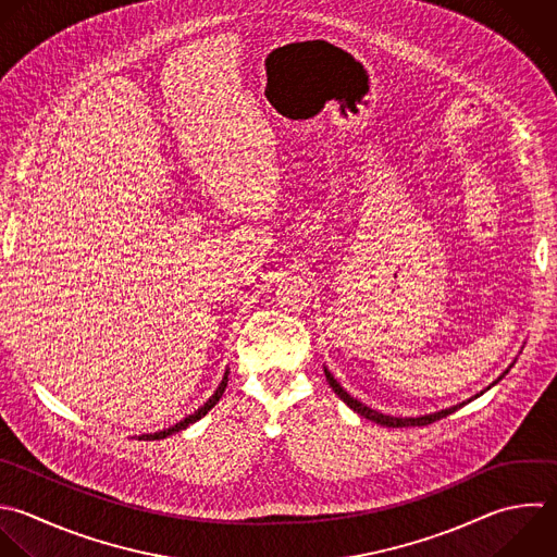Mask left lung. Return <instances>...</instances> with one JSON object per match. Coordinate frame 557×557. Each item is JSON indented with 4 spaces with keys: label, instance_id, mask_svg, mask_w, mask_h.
<instances>
[{
    "label": "left lung",
    "instance_id": "1",
    "mask_svg": "<svg viewBox=\"0 0 557 557\" xmlns=\"http://www.w3.org/2000/svg\"><path fill=\"white\" fill-rule=\"evenodd\" d=\"M507 372V370H505ZM503 372V374H505ZM324 374H326V381H329V385L335 389V394L352 409V411H357L359 416H363V418H368V420H372V422H376V424H383V426H424V424H431V422H435V420H442V418H446L448 413H453V411H457L463 403H459V405H453V407H448V409H442V411H435V413H426V416H418V418H396V416H385V413H381V411H376V409H370L368 405H363L361 400H357V398H352L339 383H337V379L324 368ZM503 374L492 383V385H496L500 379H503ZM490 385V387H492ZM490 387H485V389H490ZM483 389V392H485ZM481 392V394H483ZM479 396V394H476ZM474 396V398H476Z\"/></svg>",
    "mask_w": 557,
    "mask_h": 557
}]
</instances>
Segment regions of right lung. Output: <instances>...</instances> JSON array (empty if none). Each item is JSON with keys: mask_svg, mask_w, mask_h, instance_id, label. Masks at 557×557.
<instances>
[{"mask_svg": "<svg viewBox=\"0 0 557 557\" xmlns=\"http://www.w3.org/2000/svg\"><path fill=\"white\" fill-rule=\"evenodd\" d=\"M226 383H228V370L224 372V379H222V383L218 385V389H215V394L198 409V411H194L191 416H187V418H183L181 422H176L174 426H170V429H163V431H157V433H146V435H139V440H163V437H168V435H172V433H178V431H183V429H187L189 424H194L196 420H200L202 416H207L215 405H218V400L222 398V394H224V389H226Z\"/></svg>", "mask_w": 557, "mask_h": 557, "instance_id": "add662e5", "label": "right lung"}]
</instances>
